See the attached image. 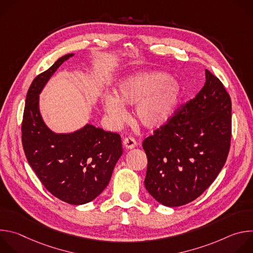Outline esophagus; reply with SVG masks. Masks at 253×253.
Segmentation results:
<instances>
[{"label": "esophagus", "instance_id": "1", "mask_svg": "<svg viewBox=\"0 0 253 253\" xmlns=\"http://www.w3.org/2000/svg\"><path fill=\"white\" fill-rule=\"evenodd\" d=\"M123 146L126 149H133L137 146V142L133 137H127L126 139H124L123 141Z\"/></svg>", "mask_w": 253, "mask_h": 253}]
</instances>
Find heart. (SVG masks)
<instances>
[{
	"label": "heart",
	"mask_w": 253,
	"mask_h": 253,
	"mask_svg": "<svg viewBox=\"0 0 253 253\" xmlns=\"http://www.w3.org/2000/svg\"><path fill=\"white\" fill-rule=\"evenodd\" d=\"M181 86L163 72H140L121 80L115 96L105 95L101 100L103 111L115 125L125 120L124 106L135 105L136 121L146 129L162 127L174 114Z\"/></svg>",
	"instance_id": "b5f03b06"
}]
</instances>
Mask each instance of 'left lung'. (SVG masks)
I'll list each match as a JSON object with an SVG mask.
<instances>
[{"label":"left lung","instance_id":"left-lung-1","mask_svg":"<svg viewBox=\"0 0 253 253\" xmlns=\"http://www.w3.org/2000/svg\"><path fill=\"white\" fill-rule=\"evenodd\" d=\"M199 93L143 142L148 159L144 184L162 205L177 207L200 196L225 164L231 138V100L205 70Z\"/></svg>","mask_w":253,"mask_h":253}]
</instances>
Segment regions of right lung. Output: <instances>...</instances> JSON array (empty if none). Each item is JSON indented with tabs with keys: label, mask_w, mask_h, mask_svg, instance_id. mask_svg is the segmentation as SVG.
<instances>
[{
	"label": "right lung",
	"mask_w": 253,
	"mask_h": 253,
	"mask_svg": "<svg viewBox=\"0 0 253 253\" xmlns=\"http://www.w3.org/2000/svg\"><path fill=\"white\" fill-rule=\"evenodd\" d=\"M75 54L59 58L32 82L26 97L22 142L30 166L55 197L82 205L99 196L109 183L123 153L120 135L87 123L69 133H57L45 123L40 94L58 68Z\"/></svg>",
	"instance_id": "obj_1"
}]
</instances>
